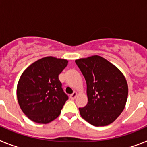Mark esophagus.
Returning <instances> with one entry per match:
<instances>
[{"label":"esophagus","mask_w":147,"mask_h":147,"mask_svg":"<svg viewBox=\"0 0 147 147\" xmlns=\"http://www.w3.org/2000/svg\"><path fill=\"white\" fill-rule=\"evenodd\" d=\"M77 94H78L77 92H76V91L74 92V93H73L70 96V98H71V99H74V98L76 97V96H77Z\"/></svg>","instance_id":"34e87169"}]
</instances>
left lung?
<instances>
[{"mask_svg": "<svg viewBox=\"0 0 147 147\" xmlns=\"http://www.w3.org/2000/svg\"><path fill=\"white\" fill-rule=\"evenodd\" d=\"M85 79L88 102L80 115L95 127L111 124L125 107L128 96L127 80L119 68L100 56L75 61Z\"/></svg>", "mask_w": 147, "mask_h": 147, "instance_id": "1", "label": "left lung"}]
</instances>
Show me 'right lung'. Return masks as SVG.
I'll use <instances>...</instances> for the list:
<instances>
[{"label": "right lung", "instance_id": "right-lung-1", "mask_svg": "<svg viewBox=\"0 0 147 147\" xmlns=\"http://www.w3.org/2000/svg\"><path fill=\"white\" fill-rule=\"evenodd\" d=\"M67 60L46 57L32 63L18 81L17 97L22 111L32 121L48 124L57 119L68 96L59 75Z\"/></svg>", "mask_w": 147, "mask_h": 147}]
</instances>
